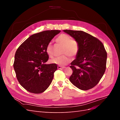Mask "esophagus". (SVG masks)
<instances>
[{"label":"esophagus","mask_w":120,"mask_h":120,"mask_svg":"<svg viewBox=\"0 0 120 120\" xmlns=\"http://www.w3.org/2000/svg\"><path fill=\"white\" fill-rule=\"evenodd\" d=\"M66 68V67H61L60 66H59L57 67L58 69H63V68Z\"/></svg>","instance_id":"34e87169"}]
</instances>
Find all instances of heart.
Wrapping results in <instances>:
<instances>
[{
	"mask_svg": "<svg viewBox=\"0 0 120 120\" xmlns=\"http://www.w3.org/2000/svg\"><path fill=\"white\" fill-rule=\"evenodd\" d=\"M56 41L63 46L61 54L64 55L53 58L50 60V62L61 66H65L70 63L69 56L73 58L78 54L79 51V43L75 40L71 39L70 35L64 34L58 36ZM45 51L49 56L52 57L53 56V48L50 43L47 45Z\"/></svg>",
	"mask_w": 120,
	"mask_h": 120,
	"instance_id": "b5f03b06",
	"label": "heart"
}]
</instances>
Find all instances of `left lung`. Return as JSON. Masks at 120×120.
<instances>
[{"label":"left lung","instance_id":"left-lung-1","mask_svg":"<svg viewBox=\"0 0 120 120\" xmlns=\"http://www.w3.org/2000/svg\"><path fill=\"white\" fill-rule=\"evenodd\" d=\"M79 43V51L70 67L73 72L70 82L86 90L99 82L106 71L107 53L103 44L93 36L79 30H64Z\"/></svg>","mask_w":120,"mask_h":120}]
</instances>
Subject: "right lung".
<instances>
[{
    "label": "right lung",
    "instance_id": "1",
    "mask_svg": "<svg viewBox=\"0 0 120 120\" xmlns=\"http://www.w3.org/2000/svg\"><path fill=\"white\" fill-rule=\"evenodd\" d=\"M60 32L46 30L32 34L17 49L13 68L18 81L29 92L42 93L52 82L57 67L54 64H45L49 60L45 49Z\"/></svg>",
    "mask_w": 120,
    "mask_h": 120
}]
</instances>
